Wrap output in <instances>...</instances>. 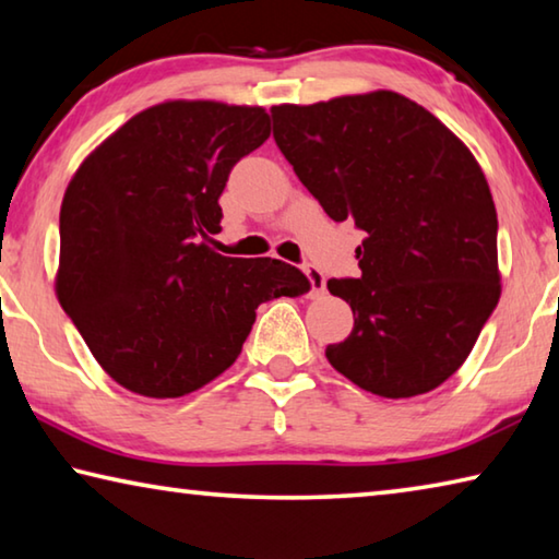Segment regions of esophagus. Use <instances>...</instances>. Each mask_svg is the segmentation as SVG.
I'll use <instances>...</instances> for the list:
<instances>
[{"mask_svg":"<svg viewBox=\"0 0 559 559\" xmlns=\"http://www.w3.org/2000/svg\"><path fill=\"white\" fill-rule=\"evenodd\" d=\"M306 276L310 283V290H313V296H323L325 293V276L320 273L316 266H308L306 269Z\"/></svg>","mask_w":559,"mask_h":559,"instance_id":"esophagus-1","label":"esophagus"}]
</instances>
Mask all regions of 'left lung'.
<instances>
[{"label":"left lung","instance_id":"1","mask_svg":"<svg viewBox=\"0 0 559 559\" xmlns=\"http://www.w3.org/2000/svg\"><path fill=\"white\" fill-rule=\"evenodd\" d=\"M273 138L335 222L365 231L359 278H330L355 325L325 357L386 400L437 390L500 298L498 216L463 140L394 91L271 108Z\"/></svg>","mask_w":559,"mask_h":559}]
</instances>
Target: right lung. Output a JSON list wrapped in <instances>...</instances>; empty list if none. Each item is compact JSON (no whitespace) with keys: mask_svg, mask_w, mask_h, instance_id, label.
<instances>
[{"mask_svg":"<svg viewBox=\"0 0 559 559\" xmlns=\"http://www.w3.org/2000/svg\"><path fill=\"white\" fill-rule=\"evenodd\" d=\"M261 106L165 100L132 116L66 187L56 298L120 386L177 400L241 355L261 302L302 296L278 259H231L206 243L222 229L231 167L266 143Z\"/></svg>","mask_w":559,"mask_h":559,"instance_id":"obj_1","label":"right lung"}]
</instances>
